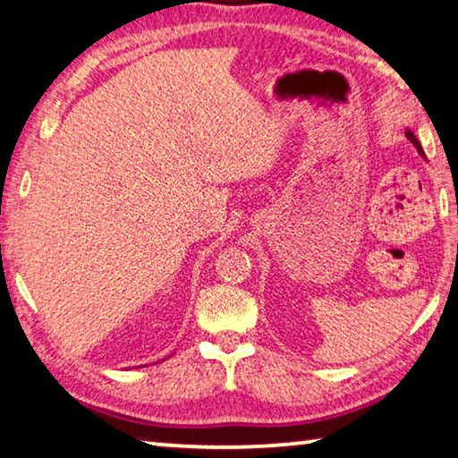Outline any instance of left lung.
<instances>
[{"instance_id":"obj_1","label":"left lung","mask_w":458,"mask_h":458,"mask_svg":"<svg viewBox=\"0 0 458 458\" xmlns=\"http://www.w3.org/2000/svg\"><path fill=\"white\" fill-rule=\"evenodd\" d=\"M406 137L410 139V141H412V145L416 147V149H418V153H420V155H422V157L426 159V155H424V151H422V147H420V143H418V139H416V135L412 133V131H410V129H408V131H406Z\"/></svg>"}]
</instances>
